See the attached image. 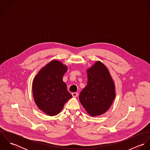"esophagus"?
I'll return each instance as SVG.
<instances>
[{
    "mask_svg": "<svg viewBox=\"0 0 150 150\" xmlns=\"http://www.w3.org/2000/svg\"><path fill=\"white\" fill-rule=\"evenodd\" d=\"M71 95L73 97H77L78 96V93L77 92H73L71 93Z\"/></svg>",
    "mask_w": 150,
    "mask_h": 150,
    "instance_id": "obj_1",
    "label": "esophagus"
}]
</instances>
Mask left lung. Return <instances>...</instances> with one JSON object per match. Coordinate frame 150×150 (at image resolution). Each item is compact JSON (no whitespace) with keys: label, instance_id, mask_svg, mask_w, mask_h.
Instances as JSON below:
<instances>
[{"label":"left lung","instance_id":"left-lung-1","mask_svg":"<svg viewBox=\"0 0 150 150\" xmlns=\"http://www.w3.org/2000/svg\"><path fill=\"white\" fill-rule=\"evenodd\" d=\"M87 86L83 89L79 100L92 117L105 113L115 98L114 81L106 66L97 61L86 70Z\"/></svg>","mask_w":150,"mask_h":150}]
</instances>
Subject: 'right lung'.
I'll list each match as a JSON object with an SVG mask.
<instances>
[{"mask_svg":"<svg viewBox=\"0 0 150 150\" xmlns=\"http://www.w3.org/2000/svg\"><path fill=\"white\" fill-rule=\"evenodd\" d=\"M67 70L66 65L54 59L42 67L33 79L35 102L40 110L50 116L59 114L67 101L72 98L63 81Z\"/></svg>","mask_w":150,"mask_h":150,"instance_id":"1","label":"right lung"}]
</instances>
